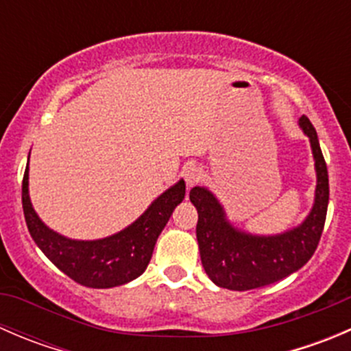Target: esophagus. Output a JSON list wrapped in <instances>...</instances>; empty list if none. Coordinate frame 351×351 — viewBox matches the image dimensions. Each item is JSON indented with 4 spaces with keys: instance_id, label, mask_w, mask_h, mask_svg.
Returning a JSON list of instances; mask_svg holds the SVG:
<instances>
[{
    "instance_id": "34e87169",
    "label": "esophagus",
    "mask_w": 351,
    "mask_h": 351,
    "mask_svg": "<svg viewBox=\"0 0 351 351\" xmlns=\"http://www.w3.org/2000/svg\"><path fill=\"white\" fill-rule=\"evenodd\" d=\"M202 176H204V173H202V169L198 168V166H189V168L183 171V178H185L186 186L197 185L202 180Z\"/></svg>"
}]
</instances>
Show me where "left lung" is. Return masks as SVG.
<instances>
[{"label":"left lung","instance_id":"8db88e82","mask_svg":"<svg viewBox=\"0 0 351 351\" xmlns=\"http://www.w3.org/2000/svg\"><path fill=\"white\" fill-rule=\"evenodd\" d=\"M299 127L309 137L316 168L314 204L307 217L280 234H251L229 222L217 197L205 186H193L190 200L198 212L197 241L202 267L217 287L251 290L270 285L302 268L323 234L329 202L328 168L316 129L306 115Z\"/></svg>","mask_w":351,"mask_h":351}]
</instances>
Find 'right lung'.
I'll list each match as a JSON object with an SVG mask.
<instances>
[{"label": "right lung", "instance_id": "right-lung-1", "mask_svg": "<svg viewBox=\"0 0 351 351\" xmlns=\"http://www.w3.org/2000/svg\"><path fill=\"white\" fill-rule=\"evenodd\" d=\"M183 198L185 182L180 180L125 229L108 238L81 241L52 231L40 221L28 195V165L22 183L23 214L32 239L67 277L91 289H112L143 275L153 256L158 236Z\"/></svg>", "mask_w": 351, "mask_h": 351}]
</instances>
